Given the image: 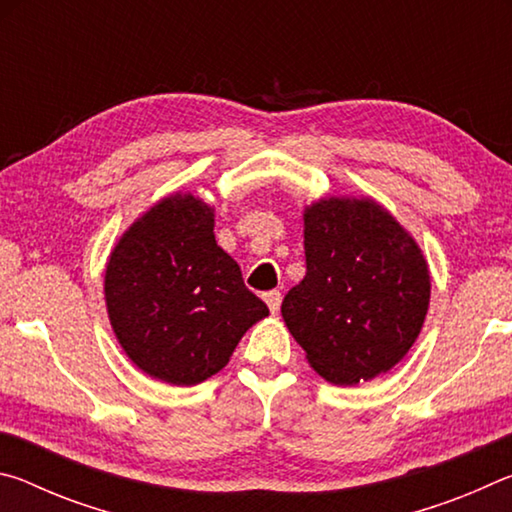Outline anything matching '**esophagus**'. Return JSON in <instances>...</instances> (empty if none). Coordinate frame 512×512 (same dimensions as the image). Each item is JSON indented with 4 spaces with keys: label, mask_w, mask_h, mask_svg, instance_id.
<instances>
[{
    "label": "esophagus",
    "mask_w": 512,
    "mask_h": 512,
    "mask_svg": "<svg viewBox=\"0 0 512 512\" xmlns=\"http://www.w3.org/2000/svg\"><path fill=\"white\" fill-rule=\"evenodd\" d=\"M264 302L268 305V309H271V314H277V311H280V305H282V293L280 291H268V293H264Z\"/></svg>",
    "instance_id": "obj_1"
}]
</instances>
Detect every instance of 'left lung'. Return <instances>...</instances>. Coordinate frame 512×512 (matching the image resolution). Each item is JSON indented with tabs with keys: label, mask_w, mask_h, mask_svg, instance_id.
Returning <instances> with one entry per match:
<instances>
[{
	"label": "left lung",
	"mask_w": 512,
	"mask_h": 512,
	"mask_svg": "<svg viewBox=\"0 0 512 512\" xmlns=\"http://www.w3.org/2000/svg\"><path fill=\"white\" fill-rule=\"evenodd\" d=\"M302 221L307 273L282 300L284 325L329 384L375 379L406 357L427 318L422 248L368 196H323Z\"/></svg>",
	"instance_id": "obj_1"
}]
</instances>
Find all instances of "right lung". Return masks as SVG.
Instances as JSON below:
<instances>
[{"label":"right lung","mask_w":512,"mask_h":512,"mask_svg":"<svg viewBox=\"0 0 512 512\" xmlns=\"http://www.w3.org/2000/svg\"><path fill=\"white\" fill-rule=\"evenodd\" d=\"M121 350L146 375L196 386L235 352L268 307L214 239V207L192 192L160 198L128 225L103 277Z\"/></svg>","instance_id":"obj_1"}]
</instances>
